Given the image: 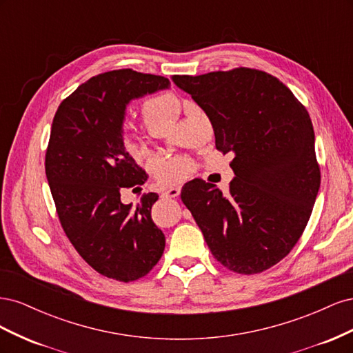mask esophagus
<instances>
[{"instance_id": "esophagus-1", "label": "esophagus", "mask_w": 353, "mask_h": 353, "mask_svg": "<svg viewBox=\"0 0 353 353\" xmlns=\"http://www.w3.org/2000/svg\"><path fill=\"white\" fill-rule=\"evenodd\" d=\"M179 193H181V187H172V188H169V190H165L163 193H162V196L166 197V199H175V197L179 196Z\"/></svg>"}]
</instances>
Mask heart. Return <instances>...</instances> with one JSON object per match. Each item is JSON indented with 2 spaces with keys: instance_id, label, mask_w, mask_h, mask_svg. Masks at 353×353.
Returning a JSON list of instances; mask_svg holds the SVG:
<instances>
[{
  "instance_id": "b5f03b06",
  "label": "heart",
  "mask_w": 353,
  "mask_h": 353,
  "mask_svg": "<svg viewBox=\"0 0 353 353\" xmlns=\"http://www.w3.org/2000/svg\"><path fill=\"white\" fill-rule=\"evenodd\" d=\"M179 112L181 103L170 91L156 92L141 104L143 119L148 128L153 125L170 128L176 121ZM150 169L163 183L172 184L190 176L194 170V165L187 157H154L150 162Z\"/></svg>"
}]
</instances>
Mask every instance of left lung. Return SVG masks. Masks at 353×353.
Returning a JSON list of instances; mask_svg holds the SVG:
<instances>
[{
    "label": "left lung",
    "instance_id": "obj_1",
    "mask_svg": "<svg viewBox=\"0 0 353 353\" xmlns=\"http://www.w3.org/2000/svg\"><path fill=\"white\" fill-rule=\"evenodd\" d=\"M169 79L132 69L92 77L63 100L51 125L46 174L57 215L73 248L109 279L130 283L153 270L165 236L152 219L156 193L123 205L121 187L147 175L123 145L131 100L169 88Z\"/></svg>",
    "mask_w": 353,
    "mask_h": 353
}]
</instances>
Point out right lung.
<instances>
[{"label": "right lung", "mask_w": 353, "mask_h": 353, "mask_svg": "<svg viewBox=\"0 0 353 353\" xmlns=\"http://www.w3.org/2000/svg\"><path fill=\"white\" fill-rule=\"evenodd\" d=\"M172 81L205 110L215 145L236 174L230 196L203 179L181 190L212 254L252 275L292 252L311 218L321 184L311 117L272 74L237 68Z\"/></svg>", "instance_id": "1"}]
</instances>
